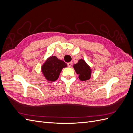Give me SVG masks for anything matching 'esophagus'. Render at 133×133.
Instances as JSON below:
<instances>
[{
  "instance_id": "1",
  "label": "esophagus",
  "mask_w": 133,
  "mask_h": 133,
  "mask_svg": "<svg viewBox=\"0 0 133 133\" xmlns=\"http://www.w3.org/2000/svg\"><path fill=\"white\" fill-rule=\"evenodd\" d=\"M72 64H73V63H72V62L68 63V66H69V67H71V65H72Z\"/></svg>"
}]
</instances>
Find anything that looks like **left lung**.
<instances>
[{
	"mask_svg": "<svg viewBox=\"0 0 133 133\" xmlns=\"http://www.w3.org/2000/svg\"><path fill=\"white\" fill-rule=\"evenodd\" d=\"M73 68L76 74H78L80 80L86 81L90 78L92 70L90 66L83 59H79L77 63L74 64Z\"/></svg>",
	"mask_w": 133,
	"mask_h": 133,
	"instance_id": "1",
	"label": "left lung"
}]
</instances>
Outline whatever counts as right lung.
<instances>
[{
    "mask_svg": "<svg viewBox=\"0 0 133 133\" xmlns=\"http://www.w3.org/2000/svg\"><path fill=\"white\" fill-rule=\"evenodd\" d=\"M67 64L56 56H50L48 58L42 66L41 70L43 76L49 82L57 80L64 68Z\"/></svg>",
    "mask_w": 133,
    "mask_h": 133,
    "instance_id": "obj_1",
    "label": "right lung"
}]
</instances>
